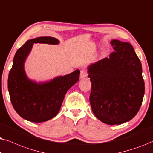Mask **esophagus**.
Segmentation results:
<instances>
[{
  "mask_svg": "<svg viewBox=\"0 0 153 153\" xmlns=\"http://www.w3.org/2000/svg\"><path fill=\"white\" fill-rule=\"evenodd\" d=\"M87 73L86 71L82 70L80 71V78L81 79H84L85 78H87Z\"/></svg>",
  "mask_w": 153,
  "mask_h": 153,
  "instance_id": "34e87169",
  "label": "esophagus"
}]
</instances>
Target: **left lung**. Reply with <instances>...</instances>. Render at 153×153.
I'll list each match as a JSON object with an SVG mask.
<instances>
[{
    "mask_svg": "<svg viewBox=\"0 0 153 153\" xmlns=\"http://www.w3.org/2000/svg\"><path fill=\"white\" fill-rule=\"evenodd\" d=\"M115 50L87 68L94 114L110 125L131 120L139 111L145 93L140 61L129 42L112 40Z\"/></svg>",
    "mask_w": 153,
    "mask_h": 153,
    "instance_id": "1",
    "label": "left lung"
}]
</instances>
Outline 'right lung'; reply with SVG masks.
I'll return each mask as SVG.
<instances>
[{
	"label": "right lung",
	"mask_w": 153,
	"mask_h": 153,
	"mask_svg": "<svg viewBox=\"0 0 153 153\" xmlns=\"http://www.w3.org/2000/svg\"><path fill=\"white\" fill-rule=\"evenodd\" d=\"M34 43L57 45L55 38L44 36L28 40L16 52L8 75V91L16 112L33 123H42L57 115L66 93L79 80L78 69L52 80L37 82L26 74L24 63Z\"/></svg>",
	"instance_id": "add662e5"
}]
</instances>
